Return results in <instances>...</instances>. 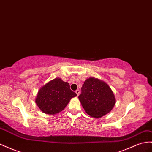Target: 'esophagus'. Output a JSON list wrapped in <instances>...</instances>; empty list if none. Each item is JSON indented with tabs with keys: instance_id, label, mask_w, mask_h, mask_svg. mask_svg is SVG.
<instances>
[{
	"instance_id": "esophagus-1",
	"label": "esophagus",
	"mask_w": 152,
	"mask_h": 152,
	"mask_svg": "<svg viewBox=\"0 0 152 152\" xmlns=\"http://www.w3.org/2000/svg\"><path fill=\"white\" fill-rule=\"evenodd\" d=\"M75 93L77 94V96H79V93H80V91H79V89H77V90H76V91H75Z\"/></svg>"
}]
</instances>
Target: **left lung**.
I'll list each match as a JSON object with an SVG mask.
<instances>
[{
    "label": "left lung",
    "mask_w": 152,
    "mask_h": 152,
    "mask_svg": "<svg viewBox=\"0 0 152 152\" xmlns=\"http://www.w3.org/2000/svg\"><path fill=\"white\" fill-rule=\"evenodd\" d=\"M79 99L88 115L100 118L111 111L116 104L113 91L104 81L96 78L86 79Z\"/></svg>",
    "instance_id": "left-lung-1"
}]
</instances>
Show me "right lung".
Listing matches in <instances>:
<instances>
[{"label": "right lung", "instance_id": "right-lung-1", "mask_svg": "<svg viewBox=\"0 0 152 152\" xmlns=\"http://www.w3.org/2000/svg\"><path fill=\"white\" fill-rule=\"evenodd\" d=\"M76 96L77 94L69 88V83L57 77L41 87L35 102L43 113L54 115L62 111Z\"/></svg>", "mask_w": 152, "mask_h": 152}]
</instances>
